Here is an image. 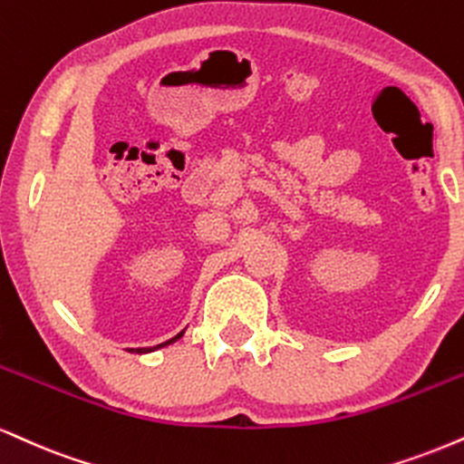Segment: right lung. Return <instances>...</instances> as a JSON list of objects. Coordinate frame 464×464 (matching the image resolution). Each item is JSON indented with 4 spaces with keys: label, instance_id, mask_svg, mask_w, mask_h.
I'll return each instance as SVG.
<instances>
[{
    "label": "right lung",
    "instance_id": "add662e5",
    "mask_svg": "<svg viewBox=\"0 0 464 464\" xmlns=\"http://www.w3.org/2000/svg\"><path fill=\"white\" fill-rule=\"evenodd\" d=\"M183 333H186V331H181L179 334H175V337L169 339V342H164V343H160V345H153V348H136V350L131 348V353H136V354H142V353H153V350L164 348V345H170L172 342H177V339H181V337H183Z\"/></svg>",
    "mask_w": 464,
    "mask_h": 464
}]
</instances>
